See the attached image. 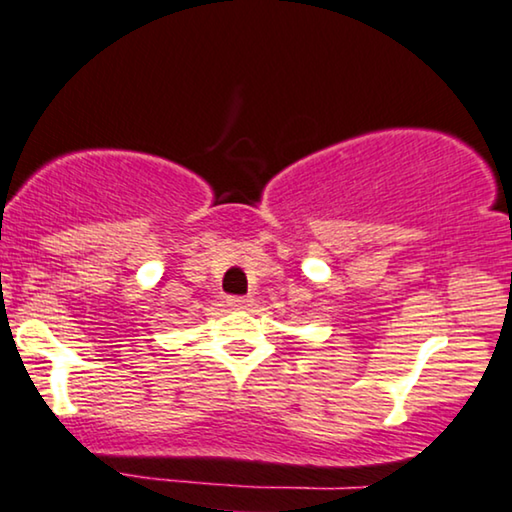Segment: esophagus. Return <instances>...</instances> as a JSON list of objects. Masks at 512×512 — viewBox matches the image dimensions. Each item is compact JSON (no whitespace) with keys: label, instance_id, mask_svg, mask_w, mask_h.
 Returning a JSON list of instances; mask_svg holds the SVG:
<instances>
[{"label":"esophagus","instance_id":"34e87169","mask_svg":"<svg viewBox=\"0 0 512 512\" xmlns=\"http://www.w3.org/2000/svg\"><path fill=\"white\" fill-rule=\"evenodd\" d=\"M227 304L231 306V309H248V306L252 304V299H248V297H227Z\"/></svg>","mask_w":512,"mask_h":512}]
</instances>
